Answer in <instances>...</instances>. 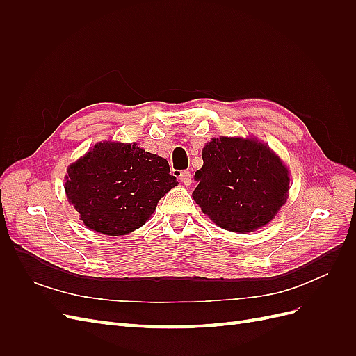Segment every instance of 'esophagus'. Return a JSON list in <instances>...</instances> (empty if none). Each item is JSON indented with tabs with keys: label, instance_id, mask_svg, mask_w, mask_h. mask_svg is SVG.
I'll use <instances>...</instances> for the list:
<instances>
[{
	"label": "esophagus",
	"instance_id": "1",
	"mask_svg": "<svg viewBox=\"0 0 356 356\" xmlns=\"http://www.w3.org/2000/svg\"><path fill=\"white\" fill-rule=\"evenodd\" d=\"M179 179H181L182 184H184L186 187H188V186L191 184V174H190V172H187V170L181 172V174H179Z\"/></svg>",
	"mask_w": 356,
	"mask_h": 356
}]
</instances>
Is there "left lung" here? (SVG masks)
<instances>
[{"label": "left lung", "mask_w": 356, "mask_h": 356, "mask_svg": "<svg viewBox=\"0 0 356 356\" xmlns=\"http://www.w3.org/2000/svg\"><path fill=\"white\" fill-rule=\"evenodd\" d=\"M193 199L218 227L251 233L270 222L289 195V169L255 136L212 138L202 148Z\"/></svg>", "instance_id": "1"}]
</instances>
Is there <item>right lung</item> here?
<instances>
[{
    "label": "right lung",
    "instance_id": "obj_1",
    "mask_svg": "<svg viewBox=\"0 0 356 356\" xmlns=\"http://www.w3.org/2000/svg\"><path fill=\"white\" fill-rule=\"evenodd\" d=\"M177 186L166 159L136 143L101 141L68 166L63 187L89 230L124 236L143 227Z\"/></svg>",
    "mask_w": 356,
    "mask_h": 356
}]
</instances>
